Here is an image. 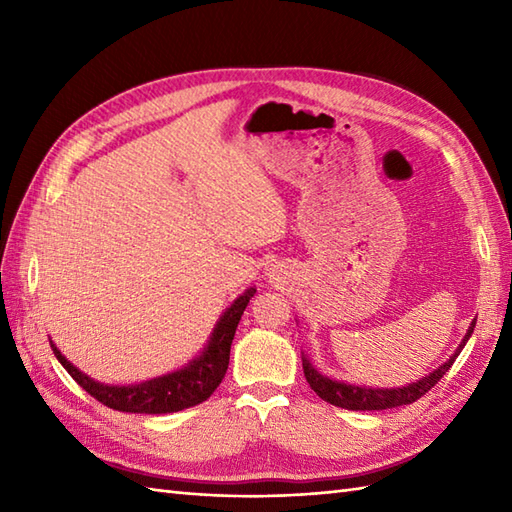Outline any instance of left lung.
Returning a JSON list of instances; mask_svg holds the SVG:
<instances>
[{
  "label": "left lung",
  "mask_w": 512,
  "mask_h": 512,
  "mask_svg": "<svg viewBox=\"0 0 512 512\" xmlns=\"http://www.w3.org/2000/svg\"><path fill=\"white\" fill-rule=\"evenodd\" d=\"M475 321L471 323L469 332L462 339L460 347L455 350V354L449 358L447 363L440 365L436 372H431L429 376L420 378L418 383H409L405 387H391V389H378V387H358V385H347L341 383V380H332L328 376L319 374L317 369L312 367L306 356H301L303 361V374H306L308 385L317 391V396L323 398L325 402H330L334 407L341 409H352V411H380V409H391V407H402V405H411L416 402L420 396L427 394V391L438 383V380L449 372V367L453 365L455 358L462 352V347L469 341V336L473 334Z\"/></svg>",
  "instance_id": "left-lung-1"
}]
</instances>
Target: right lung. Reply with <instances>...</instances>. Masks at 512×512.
I'll use <instances>...</instances> for the list:
<instances>
[{
  "label": "right lung",
  "instance_id": "obj_1",
  "mask_svg": "<svg viewBox=\"0 0 512 512\" xmlns=\"http://www.w3.org/2000/svg\"><path fill=\"white\" fill-rule=\"evenodd\" d=\"M255 292V288H248L244 295H239L231 303V308H226V312L215 325L209 345H206L204 352L198 358H193L187 367L178 369V372L145 380V383L140 385H103L99 380L79 372V369L57 350V345L52 341L50 347L54 356H57V361L65 367V372L88 391L92 398L103 402L105 407L127 413L182 411L193 405H200V402L209 398L217 389V385L222 383L228 369V358H231V343L237 330V323L242 319L248 301Z\"/></svg>",
  "mask_w": 512,
  "mask_h": 512
}]
</instances>
